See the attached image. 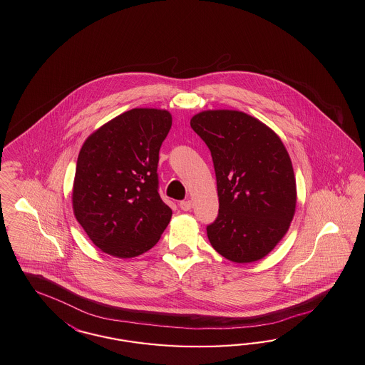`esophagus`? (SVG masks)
Segmentation results:
<instances>
[{
    "label": "esophagus",
    "instance_id": "esophagus-1",
    "mask_svg": "<svg viewBox=\"0 0 365 365\" xmlns=\"http://www.w3.org/2000/svg\"><path fill=\"white\" fill-rule=\"evenodd\" d=\"M179 206H180V209H182V210L187 212V210H191V207H192V202H191L190 200H185V201H180V202H179Z\"/></svg>",
    "mask_w": 365,
    "mask_h": 365
}]
</instances>
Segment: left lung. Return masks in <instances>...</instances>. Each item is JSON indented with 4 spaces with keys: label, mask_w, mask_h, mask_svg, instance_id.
Listing matches in <instances>:
<instances>
[{
    "label": "left lung",
    "mask_w": 365,
    "mask_h": 365,
    "mask_svg": "<svg viewBox=\"0 0 365 365\" xmlns=\"http://www.w3.org/2000/svg\"><path fill=\"white\" fill-rule=\"evenodd\" d=\"M190 125L210 149L217 180L219 216L207 237L236 263L262 259L289 230L296 179L281 138L257 118L236 110H206Z\"/></svg>",
    "instance_id": "left-lung-1"
}]
</instances>
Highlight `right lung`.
Returning <instances> with one entry per match:
<instances>
[{
  "mask_svg": "<svg viewBox=\"0 0 365 365\" xmlns=\"http://www.w3.org/2000/svg\"><path fill=\"white\" fill-rule=\"evenodd\" d=\"M171 125L167 110L133 108L93 131L81 146L74 217L103 252L141 255L167 228L173 210L158 191V163Z\"/></svg>",
  "mask_w": 365,
  "mask_h": 365,
  "instance_id": "add662e5",
  "label": "right lung"
}]
</instances>
